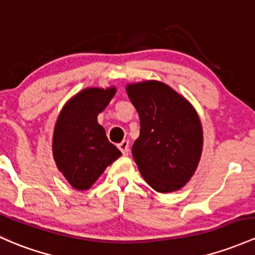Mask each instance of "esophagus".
<instances>
[{"instance_id": "34e87169", "label": "esophagus", "mask_w": 255, "mask_h": 255, "mask_svg": "<svg viewBox=\"0 0 255 255\" xmlns=\"http://www.w3.org/2000/svg\"><path fill=\"white\" fill-rule=\"evenodd\" d=\"M119 149L121 150V152L123 153L125 156L128 155V152H129V141L128 140H123L119 144Z\"/></svg>"}]
</instances>
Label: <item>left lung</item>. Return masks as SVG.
<instances>
[{
	"label": "left lung",
	"mask_w": 255,
	"mask_h": 255,
	"mask_svg": "<svg viewBox=\"0 0 255 255\" xmlns=\"http://www.w3.org/2000/svg\"><path fill=\"white\" fill-rule=\"evenodd\" d=\"M140 117L132 155L141 177L157 192H174L195 174L203 149V130L191 103L161 81L126 86Z\"/></svg>",
	"instance_id": "8db88e82"
}]
</instances>
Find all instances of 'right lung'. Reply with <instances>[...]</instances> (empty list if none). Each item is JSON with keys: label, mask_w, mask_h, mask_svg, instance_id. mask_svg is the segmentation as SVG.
Instances as JSON below:
<instances>
[{"label": "right lung", "mask_w": 255, "mask_h": 255, "mask_svg": "<svg viewBox=\"0 0 255 255\" xmlns=\"http://www.w3.org/2000/svg\"><path fill=\"white\" fill-rule=\"evenodd\" d=\"M116 94V87H88L61 109L53 132L52 151L57 168L74 189L85 191L122 155L106 138L98 115Z\"/></svg>", "instance_id": "obj_1"}]
</instances>
